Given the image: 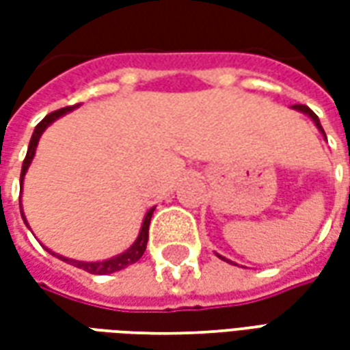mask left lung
<instances>
[{
	"label": "left lung",
	"mask_w": 350,
	"mask_h": 350,
	"mask_svg": "<svg viewBox=\"0 0 350 350\" xmlns=\"http://www.w3.org/2000/svg\"><path fill=\"white\" fill-rule=\"evenodd\" d=\"M293 108H296V110H300V112H304V114H308L309 118H311V120H313V122H315V125H317V127H319V131H321V133H323V135H324L323 125H321V122H319V116H317L315 112H313V110H311V108L306 107V105H294ZM324 137H326V135H324ZM217 257L223 258V260H227V258H225V257H221V255H217ZM227 262H230V260H227Z\"/></svg>",
	"instance_id": "left-lung-1"
}]
</instances>
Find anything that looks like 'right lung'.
<instances>
[{"label": "right lung", "instance_id": "obj_1", "mask_svg": "<svg viewBox=\"0 0 350 350\" xmlns=\"http://www.w3.org/2000/svg\"><path fill=\"white\" fill-rule=\"evenodd\" d=\"M75 107H65V108H59V110H54V112H50L49 116H44L41 122L37 123V127H35L33 135H31V140H29V146H27V153H26V159L22 163V172H20V185L24 183V176H26L27 168L31 165V159H33L35 155V150H37V144H39V138L41 135L44 133V129L49 127L50 123L56 122L59 116L67 114V112H71ZM22 210V208H20ZM153 210H148L146 213L144 221H142V228H140V232H138V238L135 240V243L131 245L129 250L123 251L122 255H116L112 258H107V260H103V262H82V260H72V258H67V257H62V255H56V253H52V255H56L57 258H62L65 262L72 264V266H77L80 270H86L90 273H97V275H107V273H114V271H120L123 268H127L129 264H135L138 258L144 255L146 251V243H148V230H150V221H152V215H153ZM22 219L24 223L27 225L26 217H24V212H22Z\"/></svg>", "mask_w": 350, "mask_h": 350}]
</instances>
